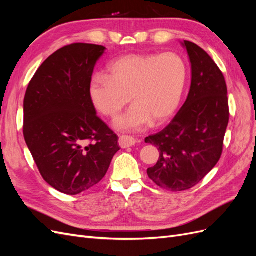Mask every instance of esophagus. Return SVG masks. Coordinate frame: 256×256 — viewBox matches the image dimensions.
I'll return each instance as SVG.
<instances>
[{
	"mask_svg": "<svg viewBox=\"0 0 256 256\" xmlns=\"http://www.w3.org/2000/svg\"><path fill=\"white\" fill-rule=\"evenodd\" d=\"M136 140L134 138L128 136H120L118 138V144L122 148H127V147L136 145Z\"/></svg>",
	"mask_w": 256,
	"mask_h": 256,
	"instance_id": "obj_1",
	"label": "esophagus"
}]
</instances>
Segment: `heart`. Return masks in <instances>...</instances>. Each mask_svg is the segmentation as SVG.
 Listing matches in <instances>:
<instances>
[{
    "mask_svg": "<svg viewBox=\"0 0 256 256\" xmlns=\"http://www.w3.org/2000/svg\"><path fill=\"white\" fill-rule=\"evenodd\" d=\"M186 65L172 52L127 54L108 65L104 76H92L88 96L96 110L115 118L129 100L134 104L114 122L120 131H141L171 116L180 102L186 83Z\"/></svg>",
    "mask_w": 256,
    "mask_h": 256,
    "instance_id": "heart-1",
    "label": "heart"
}]
</instances>
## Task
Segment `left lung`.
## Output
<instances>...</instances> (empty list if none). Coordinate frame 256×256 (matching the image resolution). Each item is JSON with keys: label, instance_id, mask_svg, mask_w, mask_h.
I'll return each instance as SVG.
<instances>
[{"label": "left lung", "instance_id": "obj_1", "mask_svg": "<svg viewBox=\"0 0 256 256\" xmlns=\"http://www.w3.org/2000/svg\"><path fill=\"white\" fill-rule=\"evenodd\" d=\"M182 44L191 64L187 100L168 126L145 138L160 152L147 175L159 187L175 192L194 187L218 164L230 116L228 88L219 67L198 44Z\"/></svg>", "mask_w": 256, "mask_h": 256}]
</instances>
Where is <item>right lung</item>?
<instances>
[{"instance_id": "add662e5", "label": "right lung", "mask_w": 256, "mask_h": 256, "mask_svg": "<svg viewBox=\"0 0 256 256\" xmlns=\"http://www.w3.org/2000/svg\"><path fill=\"white\" fill-rule=\"evenodd\" d=\"M104 46L72 44L54 52L30 80L23 134L44 180L69 196L104 177L118 136L96 115L88 84Z\"/></svg>"}]
</instances>
